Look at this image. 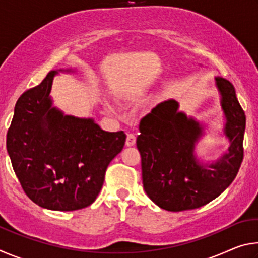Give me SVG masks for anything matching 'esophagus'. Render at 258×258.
<instances>
[{"instance_id":"obj_1","label":"esophagus","mask_w":258,"mask_h":258,"mask_svg":"<svg viewBox=\"0 0 258 258\" xmlns=\"http://www.w3.org/2000/svg\"><path fill=\"white\" fill-rule=\"evenodd\" d=\"M135 143V135L132 133H128L127 137H126V146L132 147Z\"/></svg>"}]
</instances>
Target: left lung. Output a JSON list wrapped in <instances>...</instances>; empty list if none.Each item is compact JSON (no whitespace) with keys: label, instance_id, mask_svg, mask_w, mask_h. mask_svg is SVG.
Listing matches in <instances>:
<instances>
[{"label":"left lung","instance_id":"left-lung-1","mask_svg":"<svg viewBox=\"0 0 258 258\" xmlns=\"http://www.w3.org/2000/svg\"><path fill=\"white\" fill-rule=\"evenodd\" d=\"M223 111V135L229 147L212 161L198 158L196 148L205 135V125L169 99L140 121L137 147L141 155L143 189L152 202L169 212L195 209L218 197L228 187L243 158L246 116L231 83L215 77Z\"/></svg>","mask_w":258,"mask_h":258}]
</instances>
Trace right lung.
I'll use <instances>...</instances> for the list:
<instances>
[{
    "instance_id": "right-lung-1",
    "label": "right lung",
    "mask_w": 258,
    "mask_h": 258,
    "mask_svg": "<svg viewBox=\"0 0 258 258\" xmlns=\"http://www.w3.org/2000/svg\"><path fill=\"white\" fill-rule=\"evenodd\" d=\"M18 99L7 134V150L25 194L51 211L90 206L101 190L110 161L124 148L126 134L107 132L93 118L66 115L53 106L50 92L59 73Z\"/></svg>"
}]
</instances>
